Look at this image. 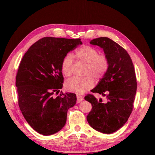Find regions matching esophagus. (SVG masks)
Wrapping results in <instances>:
<instances>
[{
	"instance_id": "obj_1",
	"label": "esophagus",
	"mask_w": 155,
	"mask_h": 155,
	"mask_svg": "<svg viewBox=\"0 0 155 155\" xmlns=\"http://www.w3.org/2000/svg\"><path fill=\"white\" fill-rule=\"evenodd\" d=\"M77 103H79L80 102L84 99V97L81 95H77Z\"/></svg>"
}]
</instances>
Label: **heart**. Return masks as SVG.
Wrapping results in <instances>:
<instances>
[{"mask_svg":"<svg viewBox=\"0 0 155 155\" xmlns=\"http://www.w3.org/2000/svg\"><path fill=\"white\" fill-rule=\"evenodd\" d=\"M74 57L77 60L86 64L83 78L74 77L65 82V88L69 91L78 94H84L94 86V78L97 81L102 78L108 71L110 61L104 54H99L95 48L83 45L75 51ZM73 59L71 54H65L61 60V71L65 77H69L73 74Z\"/></svg>","mask_w":155,"mask_h":155,"instance_id":"obj_1","label":"heart"}]
</instances>
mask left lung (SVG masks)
<instances>
[{
    "label": "left lung",
    "instance_id": "8db88e82",
    "mask_svg": "<svg viewBox=\"0 0 155 155\" xmlns=\"http://www.w3.org/2000/svg\"><path fill=\"white\" fill-rule=\"evenodd\" d=\"M90 43L103 48L110 61L108 71L93 93L106 97L103 103L92 94L85 96L91 104L92 109L87 120L95 130L104 134H111L119 130L127 121L134 107L137 82L133 63L127 51L107 37L94 39Z\"/></svg>",
    "mask_w": 155,
    "mask_h": 155
}]
</instances>
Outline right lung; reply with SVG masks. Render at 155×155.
<instances>
[{"label":"right lung","instance_id":"right-lung-1","mask_svg":"<svg viewBox=\"0 0 155 155\" xmlns=\"http://www.w3.org/2000/svg\"><path fill=\"white\" fill-rule=\"evenodd\" d=\"M82 44L81 39L45 37L25 52L15 78L18 104L26 121L44 136L64 127L69 108L76 104L73 93L62 91L61 63L64 56Z\"/></svg>","mask_w":155,"mask_h":155}]
</instances>
